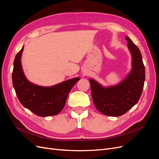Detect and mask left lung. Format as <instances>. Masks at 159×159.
<instances>
[{"label":"left lung","instance_id":"left-lung-1","mask_svg":"<svg viewBox=\"0 0 159 159\" xmlns=\"http://www.w3.org/2000/svg\"><path fill=\"white\" fill-rule=\"evenodd\" d=\"M125 39L132 57V68L126 78L109 87H103L97 81L89 79L95 106L108 116H121L131 109L140 99L145 83V70L141 53L128 36Z\"/></svg>","mask_w":159,"mask_h":159}]
</instances>
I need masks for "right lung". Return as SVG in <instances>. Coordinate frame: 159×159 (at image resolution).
Returning <instances> with one entry per match:
<instances>
[{
    "label": "right lung",
    "instance_id": "right-lung-1",
    "mask_svg": "<svg viewBox=\"0 0 159 159\" xmlns=\"http://www.w3.org/2000/svg\"><path fill=\"white\" fill-rule=\"evenodd\" d=\"M23 50L24 46L15 56L12 71V84L19 101L38 116L57 115L64 107L71 88L80 78H72L50 87L34 84L27 80L22 70Z\"/></svg>",
    "mask_w": 159,
    "mask_h": 159
}]
</instances>
